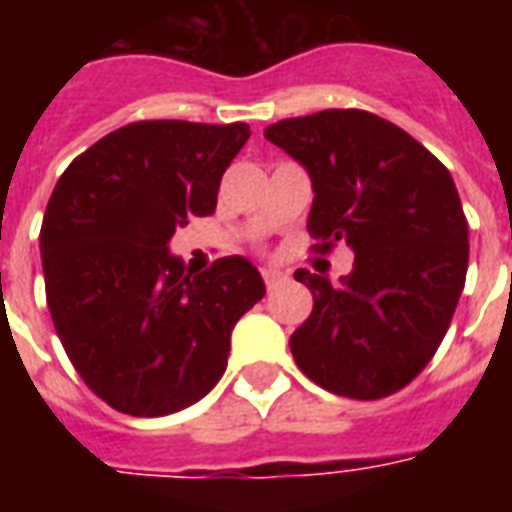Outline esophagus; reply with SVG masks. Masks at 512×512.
Wrapping results in <instances>:
<instances>
[{"label": "esophagus", "instance_id": "1", "mask_svg": "<svg viewBox=\"0 0 512 512\" xmlns=\"http://www.w3.org/2000/svg\"><path fill=\"white\" fill-rule=\"evenodd\" d=\"M263 282H266V288H274V285L282 282V271L274 266H266L263 268Z\"/></svg>", "mask_w": 512, "mask_h": 512}]
</instances>
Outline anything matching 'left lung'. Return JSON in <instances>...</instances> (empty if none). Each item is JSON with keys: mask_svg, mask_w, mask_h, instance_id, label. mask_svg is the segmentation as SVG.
<instances>
[{"mask_svg": "<svg viewBox=\"0 0 512 512\" xmlns=\"http://www.w3.org/2000/svg\"><path fill=\"white\" fill-rule=\"evenodd\" d=\"M266 139L310 172L315 249L345 241L356 255L337 288L296 271L315 299L290 334L296 365L334 395H395L433 359L466 282L469 227L452 175L414 136L362 109L279 120Z\"/></svg>", "mask_w": 512, "mask_h": 512, "instance_id": "8db88e82", "label": "left lung"}]
</instances>
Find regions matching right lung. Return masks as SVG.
I'll list each match as a JSON object with an SVG mask.
<instances>
[{"label":"right lung","mask_w":512,"mask_h":512,"mask_svg":"<svg viewBox=\"0 0 512 512\" xmlns=\"http://www.w3.org/2000/svg\"><path fill=\"white\" fill-rule=\"evenodd\" d=\"M246 123L142 120L73 158L46 205V301L84 384L131 417L197 403L222 378L238 318L266 296L244 257L189 274L169 238L216 211Z\"/></svg>","instance_id":"obj_1"}]
</instances>
